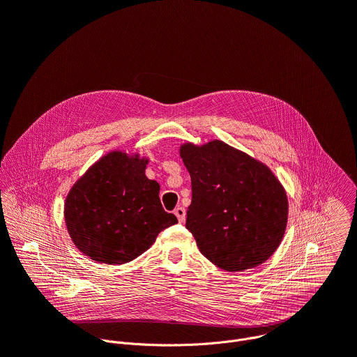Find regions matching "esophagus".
<instances>
[{
    "mask_svg": "<svg viewBox=\"0 0 357 357\" xmlns=\"http://www.w3.org/2000/svg\"><path fill=\"white\" fill-rule=\"evenodd\" d=\"M174 213H175V216L178 218L179 223H183V222H185V216H186V212H185V209H183L182 206H178V208H175Z\"/></svg>",
    "mask_w": 357,
    "mask_h": 357,
    "instance_id": "obj_1",
    "label": "esophagus"
}]
</instances>
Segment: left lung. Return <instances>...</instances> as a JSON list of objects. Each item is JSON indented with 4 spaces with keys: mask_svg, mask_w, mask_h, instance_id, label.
<instances>
[{
    "mask_svg": "<svg viewBox=\"0 0 357 357\" xmlns=\"http://www.w3.org/2000/svg\"><path fill=\"white\" fill-rule=\"evenodd\" d=\"M179 155L192 181L186 229L203 256L231 273L268 260L288 220L287 193L271 169L219 139L182 144Z\"/></svg>",
    "mask_w": 357,
    "mask_h": 357,
    "instance_id": "1",
    "label": "left lung"
}]
</instances>
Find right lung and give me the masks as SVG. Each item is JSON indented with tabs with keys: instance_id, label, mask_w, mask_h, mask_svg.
<instances>
[{
	"instance_id": "right-lung-1",
	"label": "right lung",
	"mask_w": 357,
	"mask_h": 357,
	"mask_svg": "<svg viewBox=\"0 0 357 357\" xmlns=\"http://www.w3.org/2000/svg\"><path fill=\"white\" fill-rule=\"evenodd\" d=\"M148 158L112 151L70 188L65 222L75 245L96 263L132 261L160 231L178 223L164 211L160 183L145 176Z\"/></svg>"
}]
</instances>
